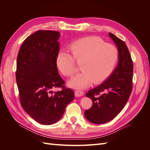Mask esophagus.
I'll return each mask as SVG.
<instances>
[{
    "label": "esophagus",
    "instance_id": "34e87169",
    "mask_svg": "<svg viewBox=\"0 0 150 150\" xmlns=\"http://www.w3.org/2000/svg\"><path fill=\"white\" fill-rule=\"evenodd\" d=\"M74 94H75V96L76 97H80V96H83L84 92L82 91H80V90H76L74 92Z\"/></svg>",
    "mask_w": 150,
    "mask_h": 150
}]
</instances>
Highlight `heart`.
Masks as SVG:
<instances>
[{
	"mask_svg": "<svg viewBox=\"0 0 150 150\" xmlns=\"http://www.w3.org/2000/svg\"><path fill=\"white\" fill-rule=\"evenodd\" d=\"M69 49L71 54L58 53L56 64L63 75L71 77L76 72L74 61L81 63L83 71L68 82L70 87L76 89L87 88L93 82H103L112 74L118 59V51L114 45L104 43L96 37L77 40Z\"/></svg>",
	"mask_w": 150,
	"mask_h": 150,
	"instance_id": "b5f03b06",
	"label": "heart"
}]
</instances>
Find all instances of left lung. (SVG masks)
<instances>
[{
	"instance_id": "1",
	"label": "left lung",
	"mask_w": 150,
	"mask_h": 150,
	"mask_svg": "<svg viewBox=\"0 0 150 150\" xmlns=\"http://www.w3.org/2000/svg\"><path fill=\"white\" fill-rule=\"evenodd\" d=\"M109 35L118 51V63L103 83L88 91L86 96L93 106L84 111L88 121L94 124L110 121L119 114L128 102L133 88V63L125 42L112 33Z\"/></svg>"
}]
</instances>
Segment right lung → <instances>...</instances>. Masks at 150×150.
<instances>
[{"instance_id":"right-lung-1","label":"right lung","mask_w":150,"mask_h":150,"mask_svg":"<svg viewBox=\"0 0 150 150\" xmlns=\"http://www.w3.org/2000/svg\"><path fill=\"white\" fill-rule=\"evenodd\" d=\"M59 37L57 31H36L22 43L17 58L16 82L21 106L34 120L45 125L59 120L74 98L73 91L65 87L58 73ZM57 87L62 89L52 91Z\"/></svg>"}]
</instances>
